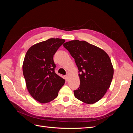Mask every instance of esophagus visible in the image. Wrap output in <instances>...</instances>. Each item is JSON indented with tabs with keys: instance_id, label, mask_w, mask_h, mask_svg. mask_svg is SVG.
Returning a JSON list of instances; mask_svg holds the SVG:
<instances>
[{
	"instance_id": "1",
	"label": "esophagus",
	"mask_w": 133,
	"mask_h": 133,
	"mask_svg": "<svg viewBox=\"0 0 133 133\" xmlns=\"http://www.w3.org/2000/svg\"><path fill=\"white\" fill-rule=\"evenodd\" d=\"M64 77H65V79L66 80V81H67V80H68V78H69V77H68V75H65V76H64Z\"/></svg>"
}]
</instances>
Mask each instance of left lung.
Wrapping results in <instances>:
<instances>
[{
	"mask_svg": "<svg viewBox=\"0 0 133 133\" xmlns=\"http://www.w3.org/2000/svg\"><path fill=\"white\" fill-rule=\"evenodd\" d=\"M74 58L79 70L80 86L75 97L92 104L99 101L109 88L114 74L111 60L106 52L85 41H71L63 44Z\"/></svg>",
	"mask_w": 133,
	"mask_h": 133,
	"instance_id": "obj_1",
	"label": "left lung"
}]
</instances>
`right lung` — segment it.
Here are the masks:
<instances>
[{"label":"right lung","instance_id":"1","mask_svg":"<svg viewBox=\"0 0 133 133\" xmlns=\"http://www.w3.org/2000/svg\"><path fill=\"white\" fill-rule=\"evenodd\" d=\"M59 38H50L31 46L27 51L23 64V73L27 89L41 103L50 102L58 95L65 80L55 73L53 57L65 42Z\"/></svg>","mask_w":133,"mask_h":133}]
</instances>
